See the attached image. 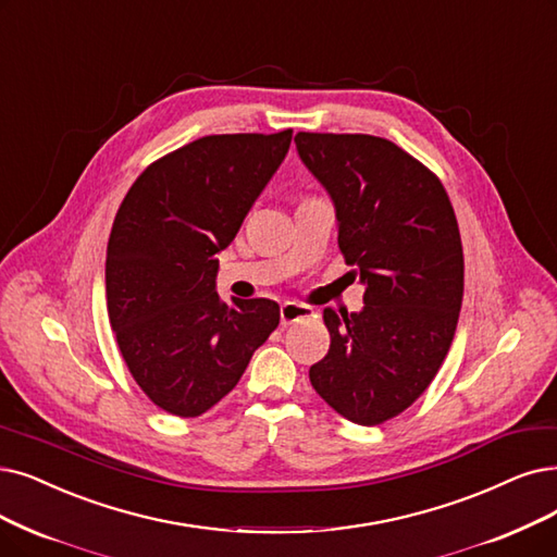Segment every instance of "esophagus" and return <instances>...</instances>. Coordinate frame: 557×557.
<instances>
[{
	"label": "esophagus",
	"mask_w": 557,
	"mask_h": 557,
	"mask_svg": "<svg viewBox=\"0 0 557 557\" xmlns=\"http://www.w3.org/2000/svg\"><path fill=\"white\" fill-rule=\"evenodd\" d=\"M308 318H315V313H313V310H310L308 306H304V304L285 301V304L281 306V324H283V326L301 322V320H308Z\"/></svg>",
	"instance_id": "obj_1"
}]
</instances>
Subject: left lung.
<instances>
[{"label":"left lung","mask_w":557,"mask_h":557,"mask_svg":"<svg viewBox=\"0 0 557 557\" xmlns=\"http://www.w3.org/2000/svg\"><path fill=\"white\" fill-rule=\"evenodd\" d=\"M295 141L366 283L361 313L324 308L331 345L310 384L347 420L382 425L428 391L453 345L463 297L457 216L436 173L388 139L297 132Z\"/></svg>","instance_id":"left-lung-1"}]
</instances>
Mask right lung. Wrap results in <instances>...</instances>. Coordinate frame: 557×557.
<instances>
[{
    "label": "right lung",
    "instance_id": "1",
    "mask_svg": "<svg viewBox=\"0 0 557 557\" xmlns=\"http://www.w3.org/2000/svg\"><path fill=\"white\" fill-rule=\"evenodd\" d=\"M276 135H210L154 160L125 194L107 244V313L152 405L196 418L228 395L278 326L270 299L224 304L219 260L290 148Z\"/></svg>",
    "mask_w": 557,
    "mask_h": 557
}]
</instances>
